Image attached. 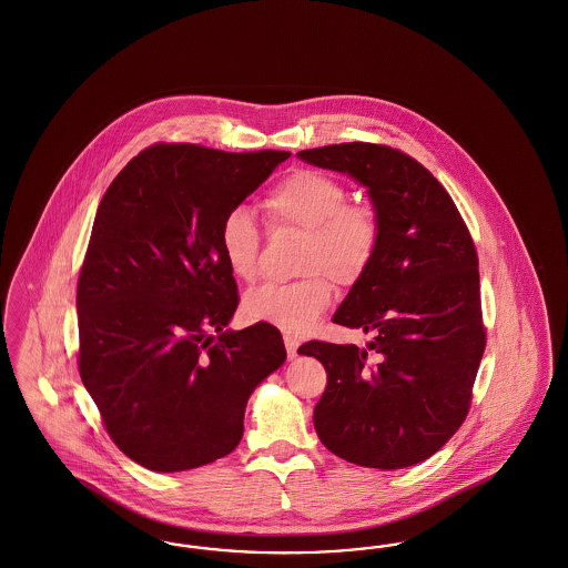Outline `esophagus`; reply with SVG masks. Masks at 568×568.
<instances>
[{
  "label": "esophagus",
  "mask_w": 568,
  "mask_h": 568,
  "mask_svg": "<svg viewBox=\"0 0 568 568\" xmlns=\"http://www.w3.org/2000/svg\"><path fill=\"white\" fill-rule=\"evenodd\" d=\"M284 344H286V354H288V358H295L296 349H298V339L286 333V335H284Z\"/></svg>",
  "instance_id": "obj_1"
}]
</instances>
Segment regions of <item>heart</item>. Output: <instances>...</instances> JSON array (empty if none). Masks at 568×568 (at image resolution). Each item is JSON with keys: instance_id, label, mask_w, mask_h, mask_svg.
<instances>
[{"instance_id": "1", "label": "heart", "mask_w": 568, "mask_h": 568, "mask_svg": "<svg viewBox=\"0 0 568 568\" xmlns=\"http://www.w3.org/2000/svg\"><path fill=\"white\" fill-rule=\"evenodd\" d=\"M263 212L275 229L305 233L298 272L288 284H263L247 293L244 312L252 321L270 322L301 335L331 305L333 284L356 286L375 263L382 222L369 203L349 201L346 184L321 170H295L284 175L263 199ZM222 256L231 273L244 282L258 275L261 233L244 207L224 214L219 231Z\"/></svg>"}]
</instances>
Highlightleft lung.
I'll use <instances>...</instances> for the list:
<instances>
[{
  "label": "left lung",
  "mask_w": 568,
  "mask_h": 568,
  "mask_svg": "<svg viewBox=\"0 0 568 568\" xmlns=\"http://www.w3.org/2000/svg\"><path fill=\"white\" fill-rule=\"evenodd\" d=\"M298 156L363 182L382 222L375 263L333 316L371 333L369 349L298 347L326 369L316 433L358 467L418 465L467 418L486 349L469 226L442 182L398 149L347 142Z\"/></svg>",
  "instance_id": "left-lung-1"
}]
</instances>
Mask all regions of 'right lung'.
I'll use <instances>...</instances> for the list:
<instances>
[{"label": "right lung", "instance_id": "add662e5", "mask_svg": "<svg viewBox=\"0 0 568 568\" xmlns=\"http://www.w3.org/2000/svg\"><path fill=\"white\" fill-rule=\"evenodd\" d=\"M291 156L152 144L112 180L78 275V371L116 447L150 470L242 442L252 390L286 361L280 331L229 333L240 295L219 231Z\"/></svg>", "mask_w": 568, "mask_h": 568}]
</instances>
